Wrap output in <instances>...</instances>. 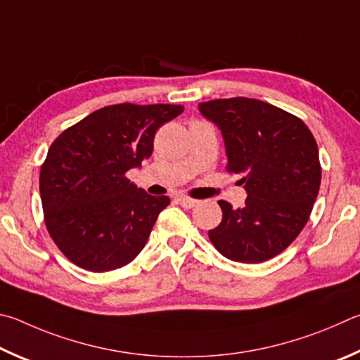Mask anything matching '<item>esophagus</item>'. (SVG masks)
Segmentation results:
<instances>
[{
  "instance_id": "obj_1",
  "label": "esophagus",
  "mask_w": 360,
  "mask_h": 360,
  "mask_svg": "<svg viewBox=\"0 0 360 360\" xmlns=\"http://www.w3.org/2000/svg\"><path fill=\"white\" fill-rule=\"evenodd\" d=\"M176 202H179L181 207H185V209H193V207L198 205V200L190 199V198H184V196L176 198Z\"/></svg>"
}]
</instances>
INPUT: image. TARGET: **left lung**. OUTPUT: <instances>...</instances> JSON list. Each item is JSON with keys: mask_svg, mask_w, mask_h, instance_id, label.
<instances>
[{"mask_svg": "<svg viewBox=\"0 0 360 360\" xmlns=\"http://www.w3.org/2000/svg\"><path fill=\"white\" fill-rule=\"evenodd\" d=\"M199 112L221 131L228 170L242 175L248 196L242 209L219 200L210 242L236 262L272 259L300 234L318 198L316 141L300 118L259 99L207 101Z\"/></svg>", "mask_w": 360, "mask_h": 360, "instance_id": "obj_1", "label": "left lung"}]
</instances>
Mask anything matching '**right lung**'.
I'll return each instance as SVG.
<instances>
[{
  "label": "right lung",
  "instance_id": "add662e5",
  "mask_svg": "<svg viewBox=\"0 0 360 360\" xmlns=\"http://www.w3.org/2000/svg\"><path fill=\"white\" fill-rule=\"evenodd\" d=\"M181 105L115 104L90 113L50 145L39 175L50 237L68 259L109 272L141 253L167 196L126 179L153 153L155 132Z\"/></svg>",
  "mask_w": 360,
  "mask_h": 360
}]
</instances>
